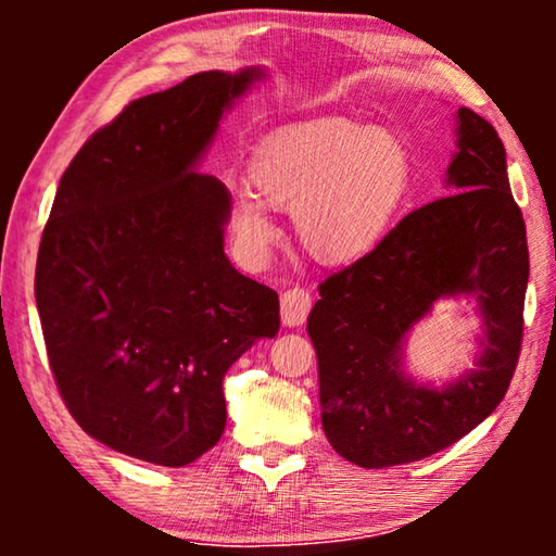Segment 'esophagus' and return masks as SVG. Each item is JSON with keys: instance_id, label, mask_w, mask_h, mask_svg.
<instances>
[{"instance_id": "esophagus-1", "label": "esophagus", "mask_w": 556, "mask_h": 556, "mask_svg": "<svg viewBox=\"0 0 556 556\" xmlns=\"http://www.w3.org/2000/svg\"><path fill=\"white\" fill-rule=\"evenodd\" d=\"M311 303H314V299H311L306 288L295 286L280 293V318H283V326L306 324Z\"/></svg>"}]
</instances>
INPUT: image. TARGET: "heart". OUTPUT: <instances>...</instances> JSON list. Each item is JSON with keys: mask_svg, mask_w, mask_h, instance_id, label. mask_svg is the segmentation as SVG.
I'll return each instance as SVG.
<instances>
[{"mask_svg": "<svg viewBox=\"0 0 556 556\" xmlns=\"http://www.w3.org/2000/svg\"><path fill=\"white\" fill-rule=\"evenodd\" d=\"M253 192L232 197L230 227L248 255L276 240L265 202L293 212L299 240L324 263H352L371 253L397 219L415 162L387 128L352 118H311L265 136L250 162Z\"/></svg>", "mask_w": 556, "mask_h": 556, "instance_id": "1", "label": "heart"}]
</instances>
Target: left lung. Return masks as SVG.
I'll return each mask as SVG.
<instances>
[{
  "mask_svg": "<svg viewBox=\"0 0 556 556\" xmlns=\"http://www.w3.org/2000/svg\"><path fill=\"white\" fill-rule=\"evenodd\" d=\"M447 197L400 219L379 245L318 286L308 337L326 438L362 468L422 460L481 425L511 384L529 283L527 225L496 128L455 113ZM473 294L484 321L475 369L443 388L404 371V341L440 298Z\"/></svg>",
  "mask_w": 556,
  "mask_h": 556,
  "instance_id": "obj_1",
  "label": "left lung"
}]
</instances>
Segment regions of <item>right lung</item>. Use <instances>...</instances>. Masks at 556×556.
<instances>
[{
    "mask_svg": "<svg viewBox=\"0 0 556 556\" xmlns=\"http://www.w3.org/2000/svg\"><path fill=\"white\" fill-rule=\"evenodd\" d=\"M263 67L128 103L60 179L35 270L52 377L98 443L179 468L217 445L227 369L278 333V293L225 255L230 192L200 174Z\"/></svg>",
    "mask_w": 556,
    "mask_h": 556,
    "instance_id": "1",
    "label": "right lung"
}]
</instances>
